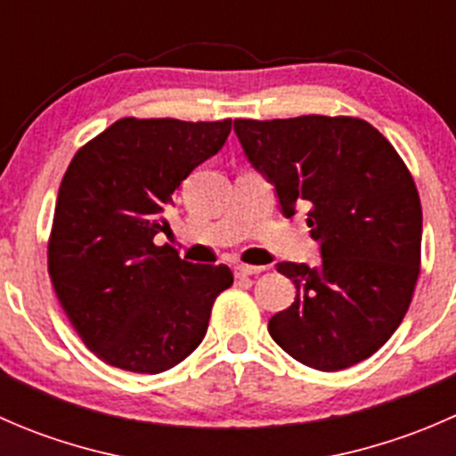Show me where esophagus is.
Listing matches in <instances>:
<instances>
[{"mask_svg": "<svg viewBox=\"0 0 456 456\" xmlns=\"http://www.w3.org/2000/svg\"><path fill=\"white\" fill-rule=\"evenodd\" d=\"M265 271V266H251V265H240L236 266V275H240V278H249V275H257Z\"/></svg>", "mask_w": 456, "mask_h": 456, "instance_id": "1", "label": "esophagus"}]
</instances>
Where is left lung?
Wrapping results in <instances>:
<instances>
[{
    "label": "left lung",
    "mask_w": 456,
    "mask_h": 456,
    "mask_svg": "<svg viewBox=\"0 0 456 456\" xmlns=\"http://www.w3.org/2000/svg\"><path fill=\"white\" fill-rule=\"evenodd\" d=\"M233 130L282 214L309 207L320 242V266L278 262L297 296L269 320L271 338L315 370L366 360L402 324L419 278L421 200L406 163L355 117L236 118Z\"/></svg>",
    "instance_id": "left-lung-1"
}]
</instances>
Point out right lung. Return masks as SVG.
Masks as SVG:
<instances>
[{
	"label": "right lung",
	"instance_id": "obj_1",
	"mask_svg": "<svg viewBox=\"0 0 456 456\" xmlns=\"http://www.w3.org/2000/svg\"><path fill=\"white\" fill-rule=\"evenodd\" d=\"M232 132L223 121L118 118L87 141L63 174L48 238L59 305L105 364L156 375L196 351L216 297L233 284L224 265H191L169 245L165 211L178 185Z\"/></svg>",
	"mask_w": 456,
	"mask_h": 456
}]
</instances>
